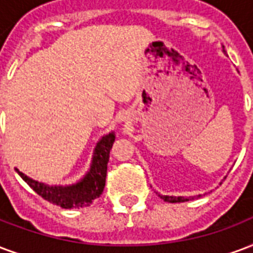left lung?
<instances>
[{
  "label": "left lung",
  "mask_w": 253,
  "mask_h": 253,
  "mask_svg": "<svg viewBox=\"0 0 253 253\" xmlns=\"http://www.w3.org/2000/svg\"><path fill=\"white\" fill-rule=\"evenodd\" d=\"M224 48V46H222ZM224 50V49H222ZM224 53H225V50H224ZM158 196H160L164 201H166V203H185V201H189V198H193V197H174V196H162V194L158 193ZM203 194H198V197H201Z\"/></svg>",
  "instance_id": "8db88e82"
}]
</instances>
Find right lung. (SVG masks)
<instances>
[{"label":"right lung","mask_w":253,"mask_h":253,"mask_svg":"<svg viewBox=\"0 0 253 253\" xmlns=\"http://www.w3.org/2000/svg\"><path fill=\"white\" fill-rule=\"evenodd\" d=\"M114 141H115L114 131L108 132L99 139L93 149L89 170L76 184L65 185V186L48 185L28 177L27 174H24L18 169H16V171L39 196L53 205L64 209L89 207L93 200L100 197V194L103 193V189L106 185L110 150L114 145Z\"/></svg>","instance_id":"1"}]
</instances>
